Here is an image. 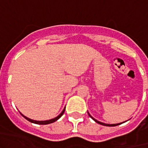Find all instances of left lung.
I'll return each instance as SVG.
<instances>
[{
	"label": "left lung",
	"mask_w": 148,
	"mask_h": 148,
	"mask_svg": "<svg viewBox=\"0 0 148 148\" xmlns=\"http://www.w3.org/2000/svg\"><path fill=\"white\" fill-rule=\"evenodd\" d=\"M88 114H89V117H91V118L92 119V120H95V122H97V123H98V124H100V125H104V126H108V127H114V126H117V125H120V124H122V123H123V122H122V123H118V124H111V125H110V124H105V123H103V122H99V121H98V120H95V118H94V117H92V116L90 115V114H89V112H88Z\"/></svg>",
	"instance_id": "1"
}]
</instances>
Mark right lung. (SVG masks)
<instances>
[{"mask_svg": "<svg viewBox=\"0 0 148 148\" xmlns=\"http://www.w3.org/2000/svg\"><path fill=\"white\" fill-rule=\"evenodd\" d=\"M65 108L66 107H64V109L63 110V111L62 112H61V114H59V115H58L57 117H55V118H53V119H51V120H44V121H37V120H31V119H30V118H28L27 117H26V116H24L23 115V114H21H21L22 116H23V117H24L25 119H26V120H27L28 121H29V122H32V123H34V124H38V125H48V124H51V123H53V122H56V120H59V118H60L61 117H62V115H63L64 114V111H65Z\"/></svg>", "mask_w": 148, "mask_h": 148, "instance_id": "1", "label": "right lung"}]
</instances>
